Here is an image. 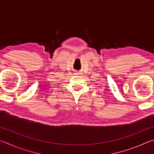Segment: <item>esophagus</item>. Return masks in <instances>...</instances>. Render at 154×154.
I'll return each instance as SVG.
<instances>
[{
  "label": "esophagus",
  "mask_w": 154,
  "mask_h": 154,
  "mask_svg": "<svg viewBox=\"0 0 154 154\" xmlns=\"http://www.w3.org/2000/svg\"><path fill=\"white\" fill-rule=\"evenodd\" d=\"M76 75H79V73H78V72H76V73H75Z\"/></svg>",
  "instance_id": "esophagus-1"
}]
</instances>
